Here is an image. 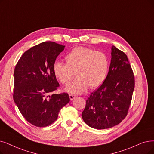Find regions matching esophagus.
Returning a JSON list of instances; mask_svg holds the SVG:
<instances>
[{"mask_svg": "<svg viewBox=\"0 0 154 154\" xmlns=\"http://www.w3.org/2000/svg\"><path fill=\"white\" fill-rule=\"evenodd\" d=\"M69 96V98L71 100H72L73 99H75V98L76 97V96L75 95H72V94H70Z\"/></svg>", "mask_w": 154, "mask_h": 154, "instance_id": "34e87169", "label": "esophagus"}]
</instances>
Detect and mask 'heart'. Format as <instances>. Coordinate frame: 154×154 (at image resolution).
I'll list each match as a JSON object with an SVG mask.
<instances>
[{
  "label": "heart",
  "mask_w": 154,
  "mask_h": 154,
  "mask_svg": "<svg viewBox=\"0 0 154 154\" xmlns=\"http://www.w3.org/2000/svg\"><path fill=\"white\" fill-rule=\"evenodd\" d=\"M66 64L57 61L53 66L54 75L64 85H68L75 75L76 79L65 90L74 94H82L90 86L95 88L105 80L109 70V61L102 52L84 47H77L67 54Z\"/></svg>",
  "instance_id": "1"
}]
</instances>
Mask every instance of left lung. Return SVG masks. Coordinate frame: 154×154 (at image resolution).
I'll use <instances>...</instances> for the list:
<instances>
[{
  "label": "left lung",
  "instance_id": "1",
  "mask_svg": "<svg viewBox=\"0 0 154 154\" xmlns=\"http://www.w3.org/2000/svg\"><path fill=\"white\" fill-rule=\"evenodd\" d=\"M134 88L133 72L127 56L112 46L107 76L86 101L82 112L85 123L97 130L119 124L128 114Z\"/></svg>",
  "mask_w": 154,
  "mask_h": 154
}]
</instances>
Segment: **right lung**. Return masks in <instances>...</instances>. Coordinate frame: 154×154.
<instances>
[{"label":"right lung","mask_w":154,"mask_h":154,"mask_svg":"<svg viewBox=\"0 0 154 154\" xmlns=\"http://www.w3.org/2000/svg\"><path fill=\"white\" fill-rule=\"evenodd\" d=\"M64 48L54 42H42L24 52L15 67L14 102L24 118L35 126L52 124L70 100L66 93L48 95L59 86L53 66Z\"/></svg>","instance_id":"add662e5"}]
</instances>
